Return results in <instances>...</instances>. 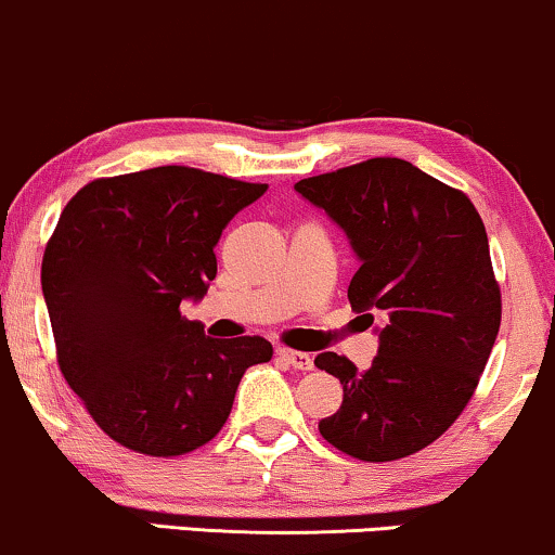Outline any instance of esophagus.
<instances>
[{"label": "esophagus", "mask_w": 555, "mask_h": 555, "mask_svg": "<svg viewBox=\"0 0 555 555\" xmlns=\"http://www.w3.org/2000/svg\"><path fill=\"white\" fill-rule=\"evenodd\" d=\"M276 356L282 361L289 363L292 369H299V371H312V356L310 353H301V350H292V348H276Z\"/></svg>", "instance_id": "1"}]
</instances>
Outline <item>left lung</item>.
<instances>
[{"label":"left lung","instance_id":"1","mask_svg":"<svg viewBox=\"0 0 555 555\" xmlns=\"http://www.w3.org/2000/svg\"><path fill=\"white\" fill-rule=\"evenodd\" d=\"M294 189L348 235L361 269L350 307L378 327L366 371L320 353L343 404L320 435L359 461H397L438 440L472 399L502 320L487 230L472 199L402 158L301 179Z\"/></svg>","mask_w":555,"mask_h":555}]
</instances>
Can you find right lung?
Listing matches in <instances>:
<instances>
[{
	"label": "right lung",
	"instance_id": "1",
	"mask_svg": "<svg viewBox=\"0 0 555 555\" xmlns=\"http://www.w3.org/2000/svg\"><path fill=\"white\" fill-rule=\"evenodd\" d=\"M266 189L158 166L89 181L63 207L40 271L55 356L94 423L130 451L171 459L209 443L245 369L271 361L269 340L209 338L179 310L205 297L222 230Z\"/></svg>",
	"mask_w": 555,
	"mask_h": 555
}]
</instances>
